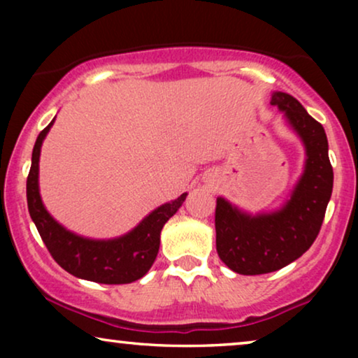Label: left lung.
Segmentation results:
<instances>
[{
  "label": "left lung",
  "instance_id": "left-lung-1",
  "mask_svg": "<svg viewBox=\"0 0 358 358\" xmlns=\"http://www.w3.org/2000/svg\"><path fill=\"white\" fill-rule=\"evenodd\" d=\"M271 104L285 112L301 136L306 148L305 173L285 207L275 213L251 217L217 199V252L241 275L275 272L305 254L320 233L334 182L327 136L320 122L285 92H273Z\"/></svg>",
  "mask_w": 358,
  "mask_h": 358
}]
</instances>
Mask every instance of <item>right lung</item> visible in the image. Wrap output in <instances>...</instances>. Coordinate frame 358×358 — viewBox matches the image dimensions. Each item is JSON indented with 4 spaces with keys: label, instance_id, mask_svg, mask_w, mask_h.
I'll return each instance as SVG.
<instances>
[{
    "label": "right lung",
    "instance_id": "1",
    "mask_svg": "<svg viewBox=\"0 0 358 358\" xmlns=\"http://www.w3.org/2000/svg\"><path fill=\"white\" fill-rule=\"evenodd\" d=\"M50 122L38 134L32 151V164L27 176V207L48 252L55 262L71 275L85 280L119 285L138 280L153 266L159 251V234L164 223L178 212L185 200L182 194L174 202L161 205L151 212L134 231L125 236L94 241L76 236L58 224L43 207L38 194V156Z\"/></svg>",
    "mask_w": 358,
    "mask_h": 358
}]
</instances>
